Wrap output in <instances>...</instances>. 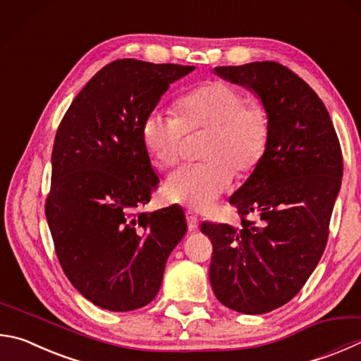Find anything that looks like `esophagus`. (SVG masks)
I'll return each instance as SVG.
<instances>
[{"label":"esophagus","mask_w":361,"mask_h":361,"mask_svg":"<svg viewBox=\"0 0 361 361\" xmlns=\"http://www.w3.org/2000/svg\"><path fill=\"white\" fill-rule=\"evenodd\" d=\"M186 219H188V227L191 228V231L199 228V216L194 214V212H191V209H188L186 212Z\"/></svg>","instance_id":"34e87169"}]
</instances>
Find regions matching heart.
I'll use <instances>...</instances> for the list:
<instances>
[{"label":"heart","mask_w":361,"mask_h":361,"mask_svg":"<svg viewBox=\"0 0 361 361\" xmlns=\"http://www.w3.org/2000/svg\"><path fill=\"white\" fill-rule=\"evenodd\" d=\"M173 116L152 110L142 123V140L152 159L162 167L178 162L186 133L209 129L203 147L207 162L185 164L169 175L164 191L169 200L192 209H207L232 185L235 172L259 166L270 142V115L259 102H247L240 90L208 82L178 97Z\"/></svg>","instance_id":"heart-1"}]
</instances>
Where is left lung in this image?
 I'll list each match as a JSON object with an SVG mask.
<instances>
[{
  "mask_svg": "<svg viewBox=\"0 0 361 361\" xmlns=\"http://www.w3.org/2000/svg\"><path fill=\"white\" fill-rule=\"evenodd\" d=\"M214 72L257 94L270 115L267 153L231 202L241 226L202 222L212 240L209 283L222 305L265 314L297 295L329 240L343 153L329 110L303 78L274 61ZM261 216L257 226L245 219Z\"/></svg>",
  "mask_w": 361,
  "mask_h": 361,
  "instance_id": "8db88e82",
  "label": "left lung"
}]
</instances>
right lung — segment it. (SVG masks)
I'll use <instances>...</instances> for the list:
<instances>
[{"instance_id":"1","label":"right lung","mask_w":361,"mask_h":361,"mask_svg":"<svg viewBox=\"0 0 361 361\" xmlns=\"http://www.w3.org/2000/svg\"><path fill=\"white\" fill-rule=\"evenodd\" d=\"M192 71L112 61L85 85L58 126L45 216L64 274L102 310L148 305L188 231L180 207L139 208L159 183L142 140L143 118L170 83Z\"/></svg>"}]
</instances>
